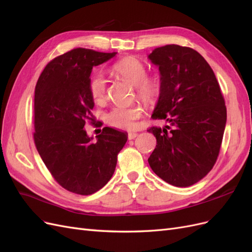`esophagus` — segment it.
Instances as JSON below:
<instances>
[{"instance_id": "34e87169", "label": "esophagus", "mask_w": 252, "mask_h": 252, "mask_svg": "<svg viewBox=\"0 0 252 252\" xmlns=\"http://www.w3.org/2000/svg\"><path fill=\"white\" fill-rule=\"evenodd\" d=\"M138 136V133L136 132H129L128 133V140H133Z\"/></svg>"}]
</instances>
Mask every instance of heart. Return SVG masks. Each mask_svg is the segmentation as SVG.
<instances>
[{"instance_id":"obj_1","label":"heart","mask_w":252,"mask_h":252,"mask_svg":"<svg viewBox=\"0 0 252 252\" xmlns=\"http://www.w3.org/2000/svg\"><path fill=\"white\" fill-rule=\"evenodd\" d=\"M110 71L132 83L136 94L147 104H154L161 94L162 83L155 75H147V69L140 60L135 58H124L114 63ZM89 93L95 103H102L107 94V84L101 74L90 79ZM142 116L140 106H117L106 117L107 123L118 129H132L135 121Z\"/></svg>"}]
</instances>
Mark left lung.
I'll use <instances>...</instances> for the list:
<instances>
[{"label":"left lung","instance_id":"left-lung-1","mask_svg":"<svg viewBox=\"0 0 252 252\" xmlns=\"http://www.w3.org/2000/svg\"><path fill=\"white\" fill-rule=\"evenodd\" d=\"M148 58L158 66L162 83L152 119L168 123L147 129L157 139L148 163L168 184L191 186L219 157L227 119L224 96L215 72L194 49L171 44Z\"/></svg>","mask_w":252,"mask_h":252}]
</instances>
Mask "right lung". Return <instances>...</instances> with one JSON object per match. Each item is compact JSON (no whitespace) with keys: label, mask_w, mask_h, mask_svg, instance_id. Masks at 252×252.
<instances>
[{"label":"right lung","mask_w":252,"mask_h":252,"mask_svg":"<svg viewBox=\"0 0 252 252\" xmlns=\"http://www.w3.org/2000/svg\"><path fill=\"white\" fill-rule=\"evenodd\" d=\"M117 55L75 48L46 65L34 89L33 140L51 175L63 188L89 195L107 184L127 134L104 127L95 143L84 129L94 124L90 73Z\"/></svg>","instance_id":"add662e5"}]
</instances>
